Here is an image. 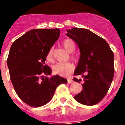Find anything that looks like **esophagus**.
<instances>
[{"label": "esophagus", "instance_id": "34e87169", "mask_svg": "<svg viewBox=\"0 0 125 125\" xmlns=\"http://www.w3.org/2000/svg\"><path fill=\"white\" fill-rule=\"evenodd\" d=\"M73 83V80H70V79H68V83L71 84V83Z\"/></svg>", "mask_w": 125, "mask_h": 125}]
</instances>
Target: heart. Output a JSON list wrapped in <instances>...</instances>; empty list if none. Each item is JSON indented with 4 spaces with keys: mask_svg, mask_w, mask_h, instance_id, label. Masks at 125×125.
<instances>
[{
    "mask_svg": "<svg viewBox=\"0 0 125 125\" xmlns=\"http://www.w3.org/2000/svg\"><path fill=\"white\" fill-rule=\"evenodd\" d=\"M63 45L65 49L69 52H73L75 50L76 45L74 42L70 39H66L63 42ZM47 60L49 62L53 60V47L49 50L46 56ZM74 69V65L71 62H59L53 67V70L56 74L65 76L73 72Z\"/></svg>",
    "mask_w": 125,
    "mask_h": 125,
    "instance_id": "heart-1",
    "label": "heart"
}]
</instances>
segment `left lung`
<instances>
[{"label":"left lung","mask_w":125,"mask_h":125,"mask_svg":"<svg viewBox=\"0 0 125 125\" xmlns=\"http://www.w3.org/2000/svg\"><path fill=\"white\" fill-rule=\"evenodd\" d=\"M66 36L77 44L80 58L74 75L83 78V90L74 96L81 104L99 103L108 92L114 76V55L108 43L90 30L73 28L67 30ZM80 83L81 79L73 78Z\"/></svg>","instance_id":"8db88e82"}]
</instances>
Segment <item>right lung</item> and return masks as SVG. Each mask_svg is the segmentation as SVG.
I'll use <instances>...</instances> for the list:
<instances>
[{
  "instance_id": "1",
  "label": "right lung",
  "mask_w": 125,
  "mask_h": 125,
  "mask_svg": "<svg viewBox=\"0 0 125 125\" xmlns=\"http://www.w3.org/2000/svg\"><path fill=\"white\" fill-rule=\"evenodd\" d=\"M55 29H34L13 42L7 66L14 89L22 101L32 107L48 103L60 84L67 80L52 73L45 65L47 53L60 36ZM46 76H43V74Z\"/></svg>"
}]
</instances>
